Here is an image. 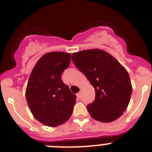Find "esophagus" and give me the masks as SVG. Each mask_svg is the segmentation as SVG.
Listing matches in <instances>:
<instances>
[{"label":"esophagus","instance_id":"1","mask_svg":"<svg viewBox=\"0 0 152 152\" xmlns=\"http://www.w3.org/2000/svg\"><path fill=\"white\" fill-rule=\"evenodd\" d=\"M81 97V92H79V93L77 94V97L78 98H80Z\"/></svg>","mask_w":152,"mask_h":152}]
</instances>
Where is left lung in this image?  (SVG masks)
I'll use <instances>...</instances> for the list:
<instances>
[{"label": "left lung", "instance_id": "left-lung-1", "mask_svg": "<svg viewBox=\"0 0 152 152\" xmlns=\"http://www.w3.org/2000/svg\"><path fill=\"white\" fill-rule=\"evenodd\" d=\"M72 61L95 90V100L87 106L90 115L104 123L118 118L127 109L132 94L125 68L110 54L99 49L75 52Z\"/></svg>", "mask_w": 152, "mask_h": 152}]
</instances>
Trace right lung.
Segmentation results:
<instances>
[{
  "mask_svg": "<svg viewBox=\"0 0 152 152\" xmlns=\"http://www.w3.org/2000/svg\"><path fill=\"white\" fill-rule=\"evenodd\" d=\"M70 58L71 54L66 52L45 54L30 75L25 91L26 100L34 117L44 125H61L73 113L76 97L61 79Z\"/></svg>",
  "mask_w": 152,
  "mask_h": 152,
  "instance_id": "right-lung-1",
  "label": "right lung"
}]
</instances>
